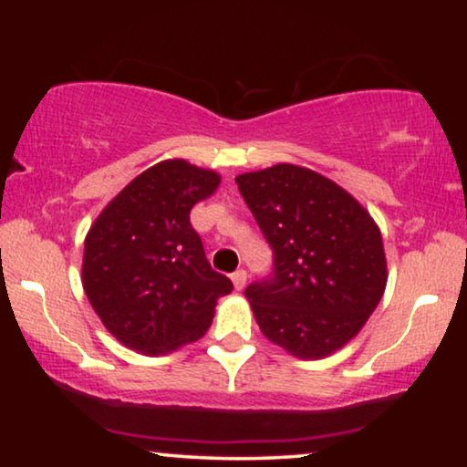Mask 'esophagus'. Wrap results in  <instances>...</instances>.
<instances>
[{
	"instance_id": "1",
	"label": "esophagus",
	"mask_w": 467,
	"mask_h": 467,
	"mask_svg": "<svg viewBox=\"0 0 467 467\" xmlns=\"http://www.w3.org/2000/svg\"><path fill=\"white\" fill-rule=\"evenodd\" d=\"M246 270H238V272H234L232 274V280H234V286H235V289H238V291H242V289H244V286H246Z\"/></svg>"
}]
</instances>
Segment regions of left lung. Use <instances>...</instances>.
Segmentation results:
<instances>
[{
    "mask_svg": "<svg viewBox=\"0 0 467 467\" xmlns=\"http://www.w3.org/2000/svg\"><path fill=\"white\" fill-rule=\"evenodd\" d=\"M272 248V272L244 296L267 340L318 359L359 334L387 285L379 227L317 171L278 163L235 178Z\"/></svg>",
    "mask_w": 467,
    "mask_h": 467,
    "instance_id": "8db88e82",
    "label": "left lung"
}]
</instances>
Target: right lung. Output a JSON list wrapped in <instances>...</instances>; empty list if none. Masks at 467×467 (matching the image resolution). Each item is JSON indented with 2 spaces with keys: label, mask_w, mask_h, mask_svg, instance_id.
I'll use <instances>...</instances> for the list:
<instances>
[{
  "label": "right lung",
  "mask_w": 467,
  "mask_h": 467,
  "mask_svg": "<svg viewBox=\"0 0 467 467\" xmlns=\"http://www.w3.org/2000/svg\"><path fill=\"white\" fill-rule=\"evenodd\" d=\"M219 174L182 159L152 165L127 184L85 240L82 286L101 323L140 353H170L206 334L232 280L210 267L191 208Z\"/></svg>",
  "instance_id": "right-lung-1"
}]
</instances>
